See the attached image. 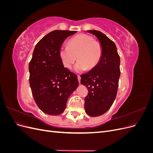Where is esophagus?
Segmentation results:
<instances>
[{"instance_id":"34e87169","label":"esophagus","mask_w":153,"mask_h":153,"mask_svg":"<svg viewBox=\"0 0 153 153\" xmlns=\"http://www.w3.org/2000/svg\"><path fill=\"white\" fill-rule=\"evenodd\" d=\"M78 76V82H79V83H80V80H81V76L80 75H77Z\"/></svg>"}]
</instances>
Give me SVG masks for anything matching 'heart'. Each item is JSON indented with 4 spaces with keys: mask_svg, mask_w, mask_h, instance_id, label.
Returning a JSON list of instances; mask_svg holds the SVG:
<instances>
[{
    "mask_svg": "<svg viewBox=\"0 0 153 153\" xmlns=\"http://www.w3.org/2000/svg\"><path fill=\"white\" fill-rule=\"evenodd\" d=\"M101 45L93 37L80 34L69 40L68 46L63 45L59 49V57L63 66L70 69L76 58L79 59L74 67L76 72L92 70L99 64L102 57Z\"/></svg>",
    "mask_w": 153,
    "mask_h": 153,
    "instance_id": "obj_1",
    "label": "heart"
}]
</instances>
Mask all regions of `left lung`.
I'll use <instances>...</instances> for the list:
<instances>
[{
  "mask_svg": "<svg viewBox=\"0 0 153 153\" xmlns=\"http://www.w3.org/2000/svg\"><path fill=\"white\" fill-rule=\"evenodd\" d=\"M96 36L102 47V57L97 66L80 75L81 84L88 89L84 100L85 112L92 117L105 114L112 105L117 95L120 71V57L114 41L102 32L87 30Z\"/></svg>",
  "mask_w": 153,
  "mask_h": 153,
  "instance_id": "obj_1",
  "label": "left lung"
}]
</instances>
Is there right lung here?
Masks as SVG:
<instances>
[{"label": "right lung", "mask_w": 153, "mask_h": 153, "mask_svg": "<svg viewBox=\"0 0 153 153\" xmlns=\"http://www.w3.org/2000/svg\"><path fill=\"white\" fill-rule=\"evenodd\" d=\"M76 32H50L36 44L29 62L32 96L38 107L48 115L62 114L69 96L78 86L76 75L64 67L59 54L64 40Z\"/></svg>", "instance_id": "add662e5"}]
</instances>
